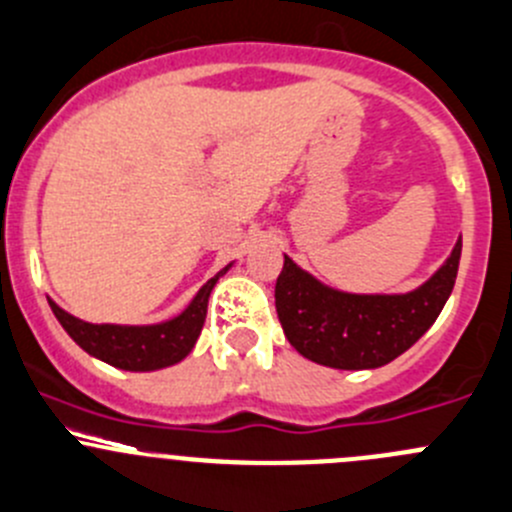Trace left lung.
<instances>
[{
    "instance_id": "8db88e82",
    "label": "left lung",
    "mask_w": 512,
    "mask_h": 512,
    "mask_svg": "<svg viewBox=\"0 0 512 512\" xmlns=\"http://www.w3.org/2000/svg\"><path fill=\"white\" fill-rule=\"evenodd\" d=\"M462 241L410 294H347L316 281L289 256L276 279V314L301 357L334 369H374L407 352L435 324L457 279Z\"/></svg>"
}]
</instances>
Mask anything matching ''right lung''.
Returning a JSON list of instances; mask_svg holds the SVG:
<instances>
[{
	"label": "right lung",
	"instance_id": "1",
	"mask_svg": "<svg viewBox=\"0 0 512 512\" xmlns=\"http://www.w3.org/2000/svg\"><path fill=\"white\" fill-rule=\"evenodd\" d=\"M226 271L228 266L218 271L213 279H208L183 314L153 326L90 324V321L67 314L55 301H50V306L62 329L87 354L118 369H128V372H153V369L170 367V364L180 362V359H186L191 354L203 329V321H206L208 296H211L213 286Z\"/></svg>",
	"mask_w": 512,
	"mask_h": 512
}]
</instances>
